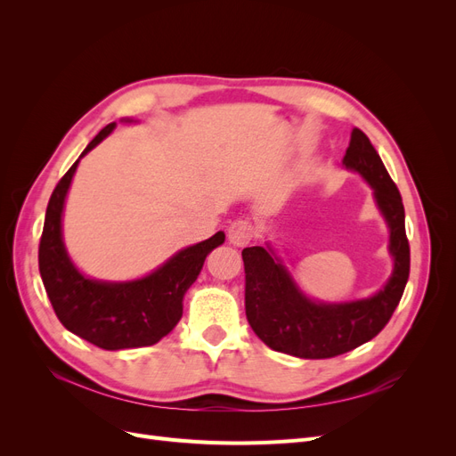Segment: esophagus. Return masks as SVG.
Returning <instances> with one entry per match:
<instances>
[{
	"mask_svg": "<svg viewBox=\"0 0 456 456\" xmlns=\"http://www.w3.org/2000/svg\"><path fill=\"white\" fill-rule=\"evenodd\" d=\"M256 233V226L251 223V220L247 218H240V220H233L228 228V240L230 243L243 247L249 243Z\"/></svg>",
	"mask_w": 456,
	"mask_h": 456,
	"instance_id": "obj_1",
	"label": "esophagus"
}]
</instances>
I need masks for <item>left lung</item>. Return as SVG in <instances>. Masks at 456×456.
Listing matches in <instances>:
<instances>
[{"label": "left lung", "mask_w": 456, "mask_h": 456, "mask_svg": "<svg viewBox=\"0 0 456 456\" xmlns=\"http://www.w3.org/2000/svg\"><path fill=\"white\" fill-rule=\"evenodd\" d=\"M342 163L367 178L388 220L395 266L382 291L346 305H317L298 291L291 275L265 247H247L241 253L249 325L272 350L305 360H327L375 338L390 322L409 280L411 249L402 194L363 131L352 129Z\"/></svg>", "instance_id": "1"}]
</instances>
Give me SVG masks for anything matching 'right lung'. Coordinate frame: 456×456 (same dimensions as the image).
Returning a JSON list of instances; mask_svg holds the SVG:
<instances>
[{
  "instance_id": "add662e5",
  "label": "right lung",
  "mask_w": 456,
  "mask_h": 456,
  "mask_svg": "<svg viewBox=\"0 0 456 456\" xmlns=\"http://www.w3.org/2000/svg\"><path fill=\"white\" fill-rule=\"evenodd\" d=\"M114 126L110 123L96 134L81 156L99 144ZM77 163L79 159L53 190L39 240V273L51 306L70 333L102 350L151 346L169 335L183 317L184 293L198 280L205 256L224 241V233L216 232L213 238L188 247L144 280L129 283L87 280L68 258L61 233L64 198Z\"/></svg>"
}]
</instances>
